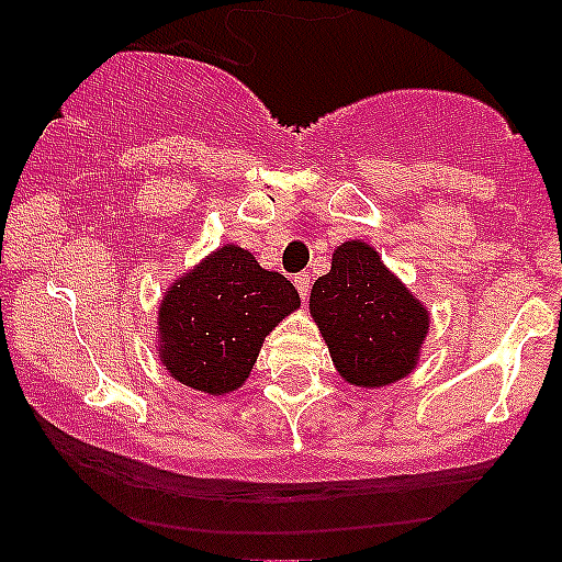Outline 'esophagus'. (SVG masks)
<instances>
[{
  "mask_svg": "<svg viewBox=\"0 0 562 562\" xmlns=\"http://www.w3.org/2000/svg\"><path fill=\"white\" fill-rule=\"evenodd\" d=\"M295 288H299V295L303 301L308 299V288H312V277H308V272H301V274H295Z\"/></svg>",
  "mask_w": 562,
  "mask_h": 562,
  "instance_id": "obj_1",
  "label": "esophagus"
}]
</instances>
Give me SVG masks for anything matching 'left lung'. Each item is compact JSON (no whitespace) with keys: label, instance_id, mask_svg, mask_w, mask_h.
I'll return each instance as SVG.
<instances>
[{"label":"left lung","instance_id":"obj_1","mask_svg":"<svg viewBox=\"0 0 562 562\" xmlns=\"http://www.w3.org/2000/svg\"><path fill=\"white\" fill-rule=\"evenodd\" d=\"M308 308L335 370L359 389H380L415 370L430 317L362 240L338 245L330 272L314 282Z\"/></svg>","mask_w":562,"mask_h":562}]
</instances>
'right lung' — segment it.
Masks as SVG:
<instances>
[{
    "label": "right lung",
    "instance_id": "right-lung-1",
    "mask_svg": "<svg viewBox=\"0 0 562 562\" xmlns=\"http://www.w3.org/2000/svg\"><path fill=\"white\" fill-rule=\"evenodd\" d=\"M301 306L299 290L254 254L222 245L173 280L158 306V353L187 389L224 396L254 370L263 338Z\"/></svg>",
    "mask_w": 562,
    "mask_h": 562
}]
</instances>
